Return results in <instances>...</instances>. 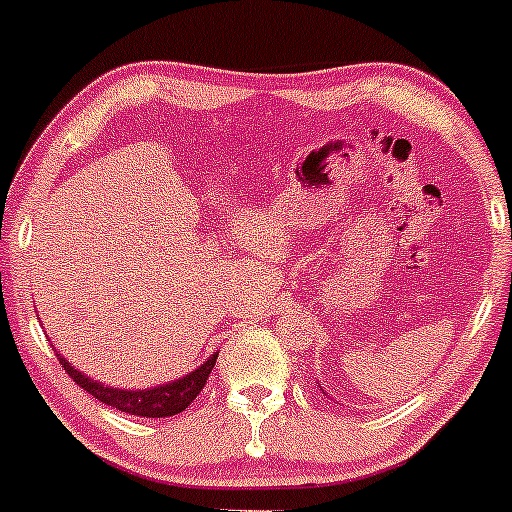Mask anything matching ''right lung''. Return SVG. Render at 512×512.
<instances>
[{
    "label": "right lung",
    "instance_id": "1",
    "mask_svg": "<svg viewBox=\"0 0 512 512\" xmlns=\"http://www.w3.org/2000/svg\"><path fill=\"white\" fill-rule=\"evenodd\" d=\"M216 355H211L206 359L201 367H196L194 372L184 374L182 379L170 381V384H160L153 386V389H114V386H106L101 381L89 379L82 372H77L65 357L58 355V362L63 364L65 372L70 374V379L75 381L80 389L87 393H92L99 403L104 406L116 408L121 413H131V415H140V418H170V415L182 413L189 403L199 396L201 389H204L206 379H209L211 369L216 367Z\"/></svg>",
    "mask_w": 512,
    "mask_h": 512
}]
</instances>
